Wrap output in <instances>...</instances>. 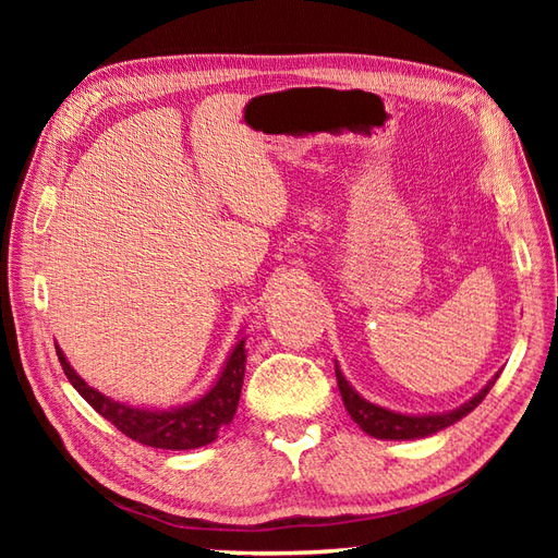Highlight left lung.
Returning a JSON list of instances; mask_svg holds the SVG:
<instances>
[{
  "instance_id": "obj_1",
  "label": "left lung",
  "mask_w": 558,
  "mask_h": 558,
  "mask_svg": "<svg viewBox=\"0 0 558 558\" xmlns=\"http://www.w3.org/2000/svg\"><path fill=\"white\" fill-rule=\"evenodd\" d=\"M498 375L492 381H488L475 398H470L465 404H461L459 410H451L447 414L410 416V414H398V412H391L386 408H379V404H373V402H367L365 398H361L349 386V381L340 373V367L335 365L337 386H340V393H342L347 412L367 435L379 437V440H414V437H428L433 433H440V430L453 426L456 421H461L463 416H468L486 398V393L492 391V386L496 384Z\"/></svg>"
}]
</instances>
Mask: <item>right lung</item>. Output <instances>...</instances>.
Returning <instances> with one entry per match:
<instances>
[{
	"label": "right lung",
	"mask_w": 558,
	"mask_h": 558,
	"mask_svg": "<svg viewBox=\"0 0 558 558\" xmlns=\"http://www.w3.org/2000/svg\"><path fill=\"white\" fill-rule=\"evenodd\" d=\"M56 351L66 379L72 381L81 398L86 400L95 412L111 421V424L123 435H128L130 440L142 442L146 447L174 451L205 447L216 440L218 433L230 424L234 412H238L246 369L244 340L234 344L221 377H218V381L207 396L167 412L130 408L125 402H116L109 396H102L74 373V367L66 363L60 347H56Z\"/></svg>",
	"instance_id": "obj_1"
}]
</instances>
